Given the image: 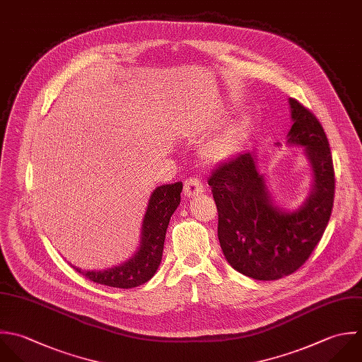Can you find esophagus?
I'll return each instance as SVG.
<instances>
[{"mask_svg":"<svg viewBox=\"0 0 362 362\" xmlns=\"http://www.w3.org/2000/svg\"><path fill=\"white\" fill-rule=\"evenodd\" d=\"M204 190L202 182L199 179L194 177H189L185 180V186H183V193L186 197H193L200 194Z\"/></svg>","mask_w":362,"mask_h":362,"instance_id":"34e87169","label":"esophagus"}]
</instances>
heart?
Segmentation results:
<instances>
[{
    "label": "heart",
    "mask_w": 362,
    "mask_h": 362,
    "mask_svg": "<svg viewBox=\"0 0 362 362\" xmlns=\"http://www.w3.org/2000/svg\"><path fill=\"white\" fill-rule=\"evenodd\" d=\"M244 136V127L234 125L226 129L218 138L207 144L203 149V156L210 162H223L228 159L240 146Z\"/></svg>",
    "instance_id": "obj_1"
}]
</instances>
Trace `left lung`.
I'll return each instance as SVG.
<instances>
[{
	"mask_svg": "<svg viewBox=\"0 0 362 362\" xmlns=\"http://www.w3.org/2000/svg\"><path fill=\"white\" fill-rule=\"evenodd\" d=\"M289 104L293 125L288 144L305 146L313 169V189L303 206L286 211L272 203L252 152L220 163L209 177L224 257L235 271L257 281L296 272L322 240L334 203L336 177L326 132L298 100L289 98Z\"/></svg>",
	"mask_w": 362,
	"mask_h": 362,
	"instance_id": "1",
	"label": "left lung"
}]
</instances>
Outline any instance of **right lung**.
<instances>
[{
    "instance_id": "1",
    "label": "right lung",
    "mask_w": 362,
    "mask_h": 362,
    "mask_svg": "<svg viewBox=\"0 0 362 362\" xmlns=\"http://www.w3.org/2000/svg\"><path fill=\"white\" fill-rule=\"evenodd\" d=\"M182 189V182H176L162 185L153 190L142 224L141 245L131 259L104 271H81L76 267L73 269L86 279L111 288L129 289L148 282L162 261L166 230L180 203Z\"/></svg>"
}]
</instances>
